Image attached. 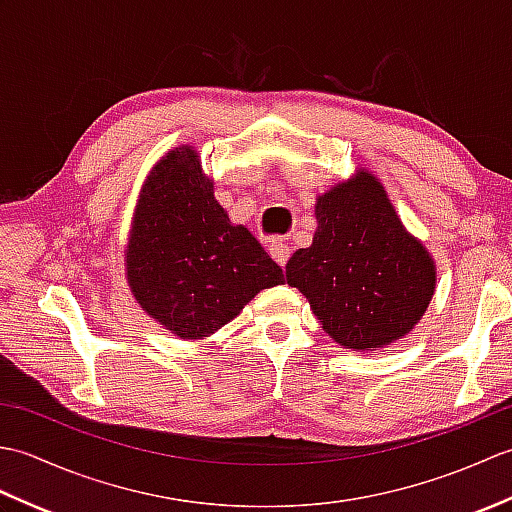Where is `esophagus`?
I'll list each match as a JSON object with an SVG mask.
<instances>
[{"label": "esophagus", "mask_w": 512, "mask_h": 512, "mask_svg": "<svg viewBox=\"0 0 512 512\" xmlns=\"http://www.w3.org/2000/svg\"><path fill=\"white\" fill-rule=\"evenodd\" d=\"M268 250H270V257H273L279 266H286V264H288L292 248L284 242V239H281V237H279V239H273V244H270Z\"/></svg>", "instance_id": "1"}]
</instances>
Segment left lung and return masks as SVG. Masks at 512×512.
I'll return each mask as SVG.
<instances>
[{
	"label": "left lung",
	"mask_w": 512,
	"mask_h": 512,
	"mask_svg": "<svg viewBox=\"0 0 512 512\" xmlns=\"http://www.w3.org/2000/svg\"><path fill=\"white\" fill-rule=\"evenodd\" d=\"M317 222L312 246L286 264V281L306 295L323 330L347 350L411 332L433 297L436 268L380 182L363 173L321 195Z\"/></svg>",
	"instance_id": "8db88e82"
}]
</instances>
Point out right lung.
I'll return each mask as SVG.
<instances>
[{
	"mask_svg": "<svg viewBox=\"0 0 512 512\" xmlns=\"http://www.w3.org/2000/svg\"><path fill=\"white\" fill-rule=\"evenodd\" d=\"M127 279L151 317L184 339L233 321L281 270L244 226H231L191 149L173 151L147 178L127 246Z\"/></svg>",
	"mask_w": 512,
	"mask_h": 512,
	"instance_id": "obj_1",
	"label": "right lung"
}]
</instances>
